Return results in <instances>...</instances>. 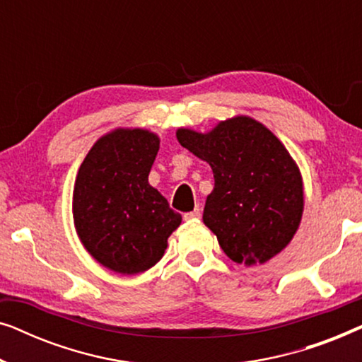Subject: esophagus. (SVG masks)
I'll use <instances>...</instances> for the list:
<instances>
[{
	"label": "esophagus",
	"instance_id": "1",
	"mask_svg": "<svg viewBox=\"0 0 362 362\" xmlns=\"http://www.w3.org/2000/svg\"><path fill=\"white\" fill-rule=\"evenodd\" d=\"M199 217H201V209H199V207H196L194 211L186 212L185 221H194V219H199Z\"/></svg>",
	"mask_w": 362,
	"mask_h": 362
}]
</instances>
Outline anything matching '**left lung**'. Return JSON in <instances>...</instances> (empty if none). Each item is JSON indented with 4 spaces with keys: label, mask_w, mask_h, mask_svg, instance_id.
Returning <instances> with one entry per match:
<instances>
[{
    "label": "left lung",
    "mask_w": 362,
    "mask_h": 362,
    "mask_svg": "<svg viewBox=\"0 0 362 362\" xmlns=\"http://www.w3.org/2000/svg\"><path fill=\"white\" fill-rule=\"evenodd\" d=\"M177 141L209 163L214 189L202 221L230 260L265 264L290 244L305 207L300 168L264 123L247 115L207 133L177 128Z\"/></svg>",
    "instance_id": "left-lung-1"
}]
</instances>
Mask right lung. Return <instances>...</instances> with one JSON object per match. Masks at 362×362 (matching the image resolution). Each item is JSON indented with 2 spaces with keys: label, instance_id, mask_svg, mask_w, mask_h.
Here are the masks:
<instances>
[{
  "label": "right lung",
  "instance_id": "add662e5",
  "mask_svg": "<svg viewBox=\"0 0 362 362\" xmlns=\"http://www.w3.org/2000/svg\"><path fill=\"white\" fill-rule=\"evenodd\" d=\"M160 136L115 128L93 143L76 176L72 216L86 250L105 269L136 275L165 255L181 224L165 196L148 182Z\"/></svg>",
  "mask_w": 362,
  "mask_h": 362
}]
</instances>
